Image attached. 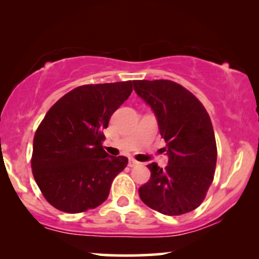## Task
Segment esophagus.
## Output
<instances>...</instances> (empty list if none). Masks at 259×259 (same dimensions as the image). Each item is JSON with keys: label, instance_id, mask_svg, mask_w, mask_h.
Returning a JSON list of instances; mask_svg holds the SVG:
<instances>
[{"label": "esophagus", "instance_id": "34e87169", "mask_svg": "<svg viewBox=\"0 0 259 259\" xmlns=\"http://www.w3.org/2000/svg\"><path fill=\"white\" fill-rule=\"evenodd\" d=\"M138 165H139V162H138L137 160H134V159L131 158L130 160H128V166H130V167H136V166H138Z\"/></svg>", "mask_w": 259, "mask_h": 259}]
</instances>
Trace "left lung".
I'll list each match as a JSON object with an SVG mask.
<instances>
[{
    "instance_id": "left-lung-1",
    "label": "left lung",
    "mask_w": 259,
    "mask_h": 259,
    "mask_svg": "<svg viewBox=\"0 0 259 259\" xmlns=\"http://www.w3.org/2000/svg\"><path fill=\"white\" fill-rule=\"evenodd\" d=\"M134 91L153 111L168 157L165 169L147 165L151 178L140 186V199L166 215L193 211L211 186L217 146L211 119L201 102L169 80H137Z\"/></svg>"
}]
</instances>
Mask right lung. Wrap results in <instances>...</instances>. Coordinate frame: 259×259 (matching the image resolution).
I'll return each instance as SVG.
<instances>
[{"label": "right lung", "mask_w": 259, "mask_h": 259, "mask_svg": "<svg viewBox=\"0 0 259 259\" xmlns=\"http://www.w3.org/2000/svg\"><path fill=\"white\" fill-rule=\"evenodd\" d=\"M132 81L83 84L55 102L34 137L31 169L51 205L67 213L95 208L128 159L102 148V130L132 93Z\"/></svg>", "instance_id": "obj_1"}]
</instances>
